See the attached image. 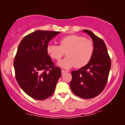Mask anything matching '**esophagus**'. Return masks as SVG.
<instances>
[{
  "label": "esophagus",
  "mask_w": 125,
  "mask_h": 125,
  "mask_svg": "<svg viewBox=\"0 0 125 125\" xmlns=\"http://www.w3.org/2000/svg\"><path fill=\"white\" fill-rule=\"evenodd\" d=\"M61 72H62V74H64L66 72L65 71H64V70H62Z\"/></svg>",
  "instance_id": "obj_1"
}]
</instances>
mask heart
<instances>
[{
	"mask_svg": "<svg viewBox=\"0 0 125 125\" xmlns=\"http://www.w3.org/2000/svg\"><path fill=\"white\" fill-rule=\"evenodd\" d=\"M59 46L49 44L46 51L53 59L59 61L66 52V58L60 61L58 64L64 69L75 66L82 67L89 62L94 52V45L91 41L82 36L71 35L62 38Z\"/></svg>",
	"mask_w": 125,
	"mask_h": 125,
	"instance_id": "b5f03b06",
	"label": "heart"
}]
</instances>
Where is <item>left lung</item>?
Returning <instances> with one entry per match:
<instances>
[{
  "instance_id": "1",
  "label": "left lung",
  "mask_w": 125,
  "mask_h": 125,
  "mask_svg": "<svg viewBox=\"0 0 125 125\" xmlns=\"http://www.w3.org/2000/svg\"><path fill=\"white\" fill-rule=\"evenodd\" d=\"M92 39L94 52L89 62L78 71L71 72L70 86L72 92L83 99L97 96L104 89L111 66V61L104 41L92 31L83 30Z\"/></svg>"
}]
</instances>
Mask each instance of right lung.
Here are the masks:
<instances>
[{"mask_svg": "<svg viewBox=\"0 0 125 125\" xmlns=\"http://www.w3.org/2000/svg\"><path fill=\"white\" fill-rule=\"evenodd\" d=\"M59 31H37L21 40L19 44L13 66L17 82L28 95L44 100L52 95L61 76L46 48L48 43Z\"/></svg>", "mask_w": 125, "mask_h": 125, "instance_id": "1", "label": "right lung"}]
</instances>
